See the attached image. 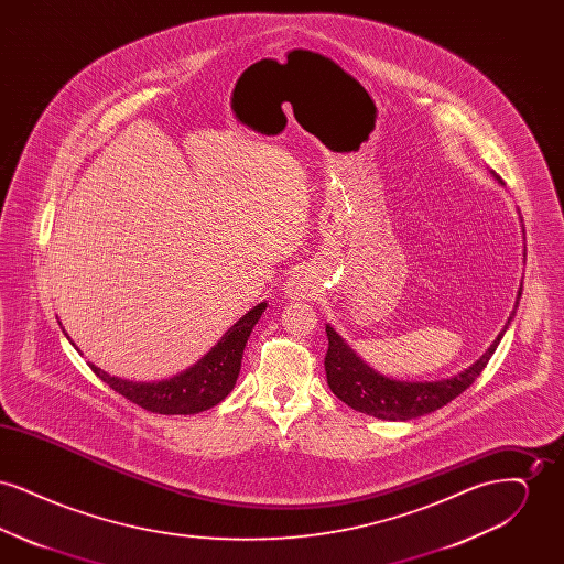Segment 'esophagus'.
<instances>
[{"mask_svg": "<svg viewBox=\"0 0 564 564\" xmlns=\"http://www.w3.org/2000/svg\"><path fill=\"white\" fill-rule=\"evenodd\" d=\"M315 290L317 285L306 270H297L285 283V295L292 300H308L315 295Z\"/></svg>", "mask_w": 564, "mask_h": 564, "instance_id": "obj_1", "label": "esophagus"}]
</instances>
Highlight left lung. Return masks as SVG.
Masks as SVG:
<instances>
[{"instance_id": "left-lung-1", "label": "left lung", "mask_w": 564, "mask_h": 564, "mask_svg": "<svg viewBox=\"0 0 564 564\" xmlns=\"http://www.w3.org/2000/svg\"><path fill=\"white\" fill-rule=\"evenodd\" d=\"M520 295H522V288L518 290V300ZM518 300H516V306H518ZM511 317L501 329V334L497 336V340L490 345V349L486 350L474 366H469L458 376L435 380V382H405V380H391L387 376L378 375L345 345V340L329 325H325V334L329 343L325 352L327 384L340 402L375 419L410 421V419L430 414L433 410L453 402L465 389L474 384L478 376L482 375L488 359L499 347Z\"/></svg>"}]
</instances>
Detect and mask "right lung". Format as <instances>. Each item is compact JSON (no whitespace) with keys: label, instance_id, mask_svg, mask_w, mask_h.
<instances>
[{"label":"right lung","instance_id":"right-lung-1","mask_svg":"<svg viewBox=\"0 0 564 564\" xmlns=\"http://www.w3.org/2000/svg\"><path fill=\"white\" fill-rule=\"evenodd\" d=\"M264 311L267 302L253 306L221 336V340L198 364L169 380L133 382L106 375L93 364L88 366L106 384H109V389H113L118 395L148 412L196 414L226 400V395L235 389L241 372L245 343Z\"/></svg>","mask_w":564,"mask_h":564}]
</instances>
